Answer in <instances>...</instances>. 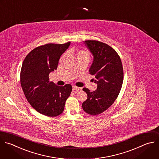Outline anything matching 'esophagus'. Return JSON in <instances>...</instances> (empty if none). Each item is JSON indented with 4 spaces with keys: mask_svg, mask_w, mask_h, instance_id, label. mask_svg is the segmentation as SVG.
Here are the masks:
<instances>
[{
    "mask_svg": "<svg viewBox=\"0 0 159 159\" xmlns=\"http://www.w3.org/2000/svg\"><path fill=\"white\" fill-rule=\"evenodd\" d=\"M79 89H80V87H76V86H75V85H74V86L72 87V90H73L74 92H75V91H77V90H79Z\"/></svg>",
    "mask_w": 159,
    "mask_h": 159,
    "instance_id": "esophagus-1",
    "label": "esophagus"
}]
</instances>
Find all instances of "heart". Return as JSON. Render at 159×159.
I'll use <instances>...</instances> for the list:
<instances>
[{"label": "heart", "instance_id": "obj_1", "mask_svg": "<svg viewBox=\"0 0 159 159\" xmlns=\"http://www.w3.org/2000/svg\"><path fill=\"white\" fill-rule=\"evenodd\" d=\"M77 58H81V57H89V52L86 50H80L77 53Z\"/></svg>", "mask_w": 159, "mask_h": 159}]
</instances>
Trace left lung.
Instances as JSON below:
<instances>
[{
  "label": "left lung",
  "instance_id": "1",
  "mask_svg": "<svg viewBox=\"0 0 159 159\" xmlns=\"http://www.w3.org/2000/svg\"><path fill=\"white\" fill-rule=\"evenodd\" d=\"M84 43L93 57L89 72L95 76L97 87L93 92L83 88L87 99L82 103V108L86 113L95 116L106 111L117 98L124 71L119 56L111 46L96 40H85Z\"/></svg>",
  "mask_w": 159,
  "mask_h": 159
}]
</instances>
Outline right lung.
I'll list each match as a JSON object with an SVG mask.
<instances>
[{
  "label": "right lung",
  "mask_w": 159,
  "mask_h": 159,
  "mask_svg": "<svg viewBox=\"0 0 159 159\" xmlns=\"http://www.w3.org/2000/svg\"><path fill=\"white\" fill-rule=\"evenodd\" d=\"M70 42L48 43L33 49L25 58L20 71V84L31 106L48 117L61 114L72 92V85L63 87L49 81L48 75L57 69L61 56Z\"/></svg>",
  "instance_id": "obj_1"
}]
</instances>
